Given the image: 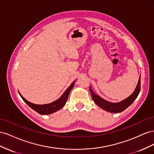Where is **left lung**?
<instances>
[{"instance_id":"obj_1","label":"left lung","mask_w":154,"mask_h":154,"mask_svg":"<svg viewBox=\"0 0 154 154\" xmlns=\"http://www.w3.org/2000/svg\"><path fill=\"white\" fill-rule=\"evenodd\" d=\"M140 75L139 79L138 84L136 86L134 91L133 94L130 96H129L128 98L122 100L119 103H111L107 101V100L103 99L100 97L98 95L95 94L93 90H91V87L90 86V90L91 95L92 99L94 101V103L97 105L98 106L101 108L102 109H104L107 112H112V113H119L122 111H124L126 108H128L129 106L132 104V103L135 100V99L137 97V96L140 92Z\"/></svg>"}]
</instances>
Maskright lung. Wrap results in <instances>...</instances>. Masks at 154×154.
<instances>
[{"mask_svg":"<svg viewBox=\"0 0 154 154\" xmlns=\"http://www.w3.org/2000/svg\"><path fill=\"white\" fill-rule=\"evenodd\" d=\"M74 85H75V81H73L72 83V85L68 88V89L64 91V93L62 95V96H61L59 99L56 100L55 101L51 103L46 104H36L30 103L26 99H25L21 95V94L19 93H19L24 101L27 104L30 108H32L33 110L37 112L39 114H41V115H48V114H51L52 113H54L57 111H58L59 109L64 107L66 103V100L68 99L69 92L73 88Z\"/></svg>","mask_w":154,"mask_h":154,"instance_id":"right-lung-1","label":"right lung"}]
</instances>
